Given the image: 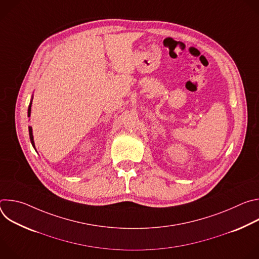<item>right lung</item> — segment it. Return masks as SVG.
Listing matches in <instances>:
<instances>
[{
	"mask_svg": "<svg viewBox=\"0 0 259 259\" xmlns=\"http://www.w3.org/2000/svg\"><path fill=\"white\" fill-rule=\"evenodd\" d=\"M31 101H32V97H31V100H30V102H29V105H28V110H27V116H28V117H30ZM28 132H29V138H30V142H31V144H32V146H33V149L35 150V147H34V142H33V136H32V129H31V127H30V126L28 127Z\"/></svg>",
	"mask_w": 259,
	"mask_h": 259,
	"instance_id": "add662e5",
	"label": "right lung"
}]
</instances>
